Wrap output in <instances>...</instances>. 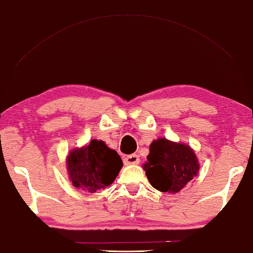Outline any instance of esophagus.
Wrapping results in <instances>:
<instances>
[{
  "instance_id": "esophagus-1",
  "label": "esophagus",
  "mask_w": 253,
  "mask_h": 253,
  "mask_svg": "<svg viewBox=\"0 0 253 253\" xmlns=\"http://www.w3.org/2000/svg\"><path fill=\"white\" fill-rule=\"evenodd\" d=\"M139 156L138 155H130V156H126L123 158V163L124 165H138L139 164Z\"/></svg>"
}]
</instances>
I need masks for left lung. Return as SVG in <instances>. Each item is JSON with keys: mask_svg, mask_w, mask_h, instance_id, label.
Returning <instances> with one entry per match:
<instances>
[{"mask_svg": "<svg viewBox=\"0 0 253 253\" xmlns=\"http://www.w3.org/2000/svg\"><path fill=\"white\" fill-rule=\"evenodd\" d=\"M143 170L159 192L177 194L200 170L195 151L188 144L158 138L151 142Z\"/></svg>", "mask_w": 253, "mask_h": 253, "instance_id": "8db88e82", "label": "left lung"}]
</instances>
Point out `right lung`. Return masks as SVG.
I'll return each instance as SVG.
<instances>
[{
	"instance_id": "1",
	"label": "right lung",
	"mask_w": 253,
	"mask_h": 253,
	"mask_svg": "<svg viewBox=\"0 0 253 253\" xmlns=\"http://www.w3.org/2000/svg\"><path fill=\"white\" fill-rule=\"evenodd\" d=\"M123 167L121 157L102 140L93 139L66 157V169L74 187L94 194L110 186Z\"/></svg>"
}]
</instances>
